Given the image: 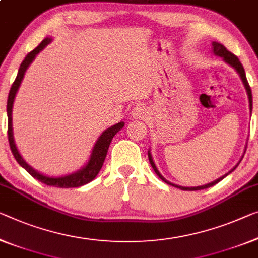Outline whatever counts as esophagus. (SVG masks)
<instances>
[{
  "mask_svg": "<svg viewBox=\"0 0 258 258\" xmlns=\"http://www.w3.org/2000/svg\"><path fill=\"white\" fill-rule=\"evenodd\" d=\"M132 116L134 118H138V120H144V118H148L149 116V110L145 106H136L133 109L132 112Z\"/></svg>",
  "mask_w": 258,
  "mask_h": 258,
  "instance_id": "1",
  "label": "esophagus"
}]
</instances>
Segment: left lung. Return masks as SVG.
<instances>
[{"label": "left lung", "mask_w": 258, "mask_h": 258, "mask_svg": "<svg viewBox=\"0 0 258 258\" xmlns=\"http://www.w3.org/2000/svg\"><path fill=\"white\" fill-rule=\"evenodd\" d=\"M212 51H213V54L216 55V56L223 57V60H224L226 63H227V64L231 66L232 68H234L236 73L239 74V76H240V78H241V81H242L243 85H244V89H245V91H247V94H248V100H249V110H250V114H251V112H252V96H251V90H250V86H249V84H248L247 77H245L244 69H243L242 64H241V62L239 61V58H237L234 54H232L231 51L226 49V47H225L224 45H221V43L217 42V41H213V42H212ZM244 153H245V149H244L243 156H244ZM148 156H149V161H150V164H151L152 168L154 169V172H156L157 175L159 176L162 181L166 182V183L169 184V185H173V187H175V188H179V189H181V190H190V191H194V190L207 189V188L212 187V185L217 184L218 182L223 180L224 177H226V176L228 175V174H231V173L233 172V170H234V169L237 167V166H239V164H240L241 160H242V158H243V156L241 157V159L239 160V162H237V164L234 166V167H233L231 170H229V172H228L227 174H225V175H223L221 177H219V179H217L216 181L211 182V183H208V184H204V185H200V187H182V185L174 184V183H172V182L167 181V180L165 179L164 176L161 175L160 172H159V170H158V168H157L156 164H154V161H153V159H152V156H151V151H150V150L148 151Z\"/></svg>", "instance_id": "1"}]
</instances>
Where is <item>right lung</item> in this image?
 <instances>
[{"instance_id":"right-lung-1","label":"right lung","mask_w":258,"mask_h":258,"mask_svg":"<svg viewBox=\"0 0 258 258\" xmlns=\"http://www.w3.org/2000/svg\"><path fill=\"white\" fill-rule=\"evenodd\" d=\"M53 39L51 38H45L40 42L37 48L33 49L31 53L26 55V57L24 58L22 62L21 67L18 69L17 77H16L13 86H11L9 96H8V102H7V115H8V138H9V144L11 152H13L15 159L22 167L26 170L30 175H32L34 179L38 181L42 182L47 185H53V187L57 188H77L82 187L86 183H89L94 177L98 175V173L100 172V169L104 165L105 158L107 156V151H108V148L110 145V142H112L113 137L120 132V130L124 126V122H118V123L114 124L110 126V128L106 129L104 133L100 135V137L98 138L96 144H94L92 152H91V156L89 158V161L83 166L81 169H78L77 172L68 174V175L64 176H49L46 175V174H42L38 172L37 169H34L32 166H30L27 162L23 159V157L19 153L17 146L15 144L14 140V132H13V107H14V101L16 98V94H17V91L19 86L22 84V81L24 78V75H25L27 68H29L31 63L33 62L35 56L40 53V51L45 48V47L51 42Z\"/></svg>"}]
</instances>
